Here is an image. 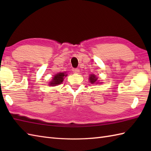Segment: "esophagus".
Here are the masks:
<instances>
[{
	"label": "esophagus",
	"mask_w": 151,
	"mask_h": 151,
	"mask_svg": "<svg viewBox=\"0 0 151 151\" xmlns=\"http://www.w3.org/2000/svg\"><path fill=\"white\" fill-rule=\"evenodd\" d=\"M72 70L75 73H79V69H77V68H73V69H72Z\"/></svg>",
	"instance_id": "obj_1"
}]
</instances>
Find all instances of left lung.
<instances>
[{"instance_id":"8db88e82","label":"left lung","mask_w":151,"mask_h":151,"mask_svg":"<svg viewBox=\"0 0 151 151\" xmlns=\"http://www.w3.org/2000/svg\"><path fill=\"white\" fill-rule=\"evenodd\" d=\"M89 79L91 84H94V83H96L97 81V77L95 75H91L90 76H89Z\"/></svg>"}]
</instances>
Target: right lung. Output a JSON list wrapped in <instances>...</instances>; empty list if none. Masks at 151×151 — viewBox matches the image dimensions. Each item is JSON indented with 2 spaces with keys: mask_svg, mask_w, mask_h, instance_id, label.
Masks as SVG:
<instances>
[{
  "mask_svg": "<svg viewBox=\"0 0 151 151\" xmlns=\"http://www.w3.org/2000/svg\"><path fill=\"white\" fill-rule=\"evenodd\" d=\"M67 75L64 74L63 73H59L54 76L52 81L50 82V86H55L61 84L63 81L64 76H66Z\"/></svg>",
  "mask_w": 151,
  "mask_h": 151,
  "instance_id": "obj_1",
  "label": "right lung"
}]
</instances>
